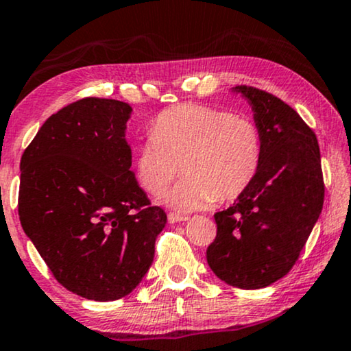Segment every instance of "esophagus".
I'll list each match as a JSON object with an SVG mask.
<instances>
[{"instance_id":"obj_1","label":"esophagus","mask_w":351,"mask_h":351,"mask_svg":"<svg viewBox=\"0 0 351 351\" xmlns=\"http://www.w3.org/2000/svg\"><path fill=\"white\" fill-rule=\"evenodd\" d=\"M186 219H189V217H184V215H179V214H174V213H169V214H167V220H169V223L185 222Z\"/></svg>"}]
</instances>
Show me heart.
Wrapping results in <instances>:
<instances>
[{"label":"heart","mask_w":351,"mask_h":351,"mask_svg":"<svg viewBox=\"0 0 351 351\" xmlns=\"http://www.w3.org/2000/svg\"><path fill=\"white\" fill-rule=\"evenodd\" d=\"M262 160L257 124L222 108L184 104L162 112L136 153V176L160 195L179 172L184 177L161 201L193 213L215 201L237 199L256 179Z\"/></svg>","instance_id":"obj_1"}]
</instances>
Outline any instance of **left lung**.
Masks as SVG:
<instances>
[{
  "instance_id": "obj_1",
  "label": "left lung",
  "mask_w": 351,
  "mask_h": 351,
  "mask_svg": "<svg viewBox=\"0 0 351 351\" xmlns=\"http://www.w3.org/2000/svg\"><path fill=\"white\" fill-rule=\"evenodd\" d=\"M247 100L262 136V160L251 186L214 214L217 237L206 251L215 276L239 289H261L289 273L324 201L319 145L299 113L251 86Z\"/></svg>"
}]
</instances>
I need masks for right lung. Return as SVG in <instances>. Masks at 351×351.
<instances>
[{
  "label": "right lung",
  "instance_id": "right-lung-1",
  "mask_svg": "<svg viewBox=\"0 0 351 351\" xmlns=\"http://www.w3.org/2000/svg\"><path fill=\"white\" fill-rule=\"evenodd\" d=\"M131 113L119 100L81 99L46 119L21 160L23 232L56 280L89 300L136 289L167 220L131 171Z\"/></svg>",
  "mask_w": 351,
  "mask_h": 351
}]
</instances>
